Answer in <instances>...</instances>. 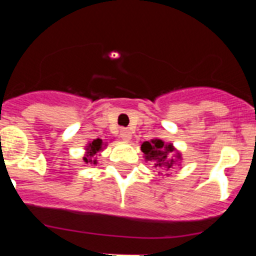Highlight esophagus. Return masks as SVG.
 I'll use <instances>...</instances> for the list:
<instances>
[{"instance_id":"34e87169","label":"esophagus","mask_w":256,"mask_h":256,"mask_svg":"<svg viewBox=\"0 0 256 256\" xmlns=\"http://www.w3.org/2000/svg\"><path fill=\"white\" fill-rule=\"evenodd\" d=\"M119 136H120V138L124 140V141H130L132 138V132L130 130H126V128H122L120 132H119Z\"/></svg>"}]
</instances>
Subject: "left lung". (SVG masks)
I'll use <instances>...</instances> for the list:
<instances>
[{"label":"left lung","instance_id":"8db88e82","mask_svg":"<svg viewBox=\"0 0 256 256\" xmlns=\"http://www.w3.org/2000/svg\"><path fill=\"white\" fill-rule=\"evenodd\" d=\"M142 152L146 155V159L154 160L155 168H159L160 170L168 172L173 166L174 159L172 158L174 152V148L172 144H165L162 140H152V141H144L141 144ZM180 158V154H178Z\"/></svg>","mask_w":256,"mask_h":256}]
</instances>
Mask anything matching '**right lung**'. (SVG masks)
<instances>
[{
  "mask_svg": "<svg viewBox=\"0 0 256 256\" xmlns=\"http://www.w3.org/2000/svg\"><path fill=\"white\" fill-rule=\"evenodd\" d=\"M101 148H102V140H100V138L94 140V141H92L91 144H88V146H87L88 155H87V158H84V162H92V160H90V159H88V158H90V156L96 155V154L98 152V151H100ZM94 164H96V160H94Z\"/></svg>",
  "mask_w": 256,
  "mask_h": 256,
  "instance_id": "obj_1",
  "label": "right lung"
}]
</instances>
